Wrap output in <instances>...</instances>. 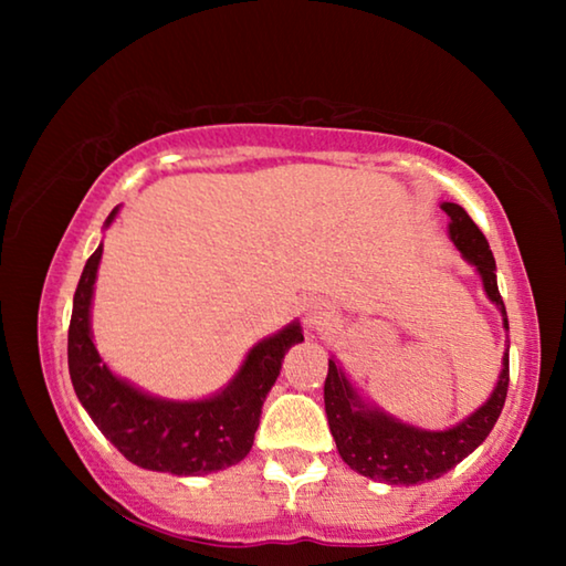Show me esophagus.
I'll return each mask as SVG.
<instances>
[{"instance_id":"1","label":"esophagus","mask_w":566,"mask_h":566,"mask_svg":"<svg viewBox=\"0 0 566 566\" xmlns=\"http://www.w3.org/2000/svg\"><path fill=\"white\" fill-rule=\"evenodd\" d=\"M334 322V312L329 302L310 300L304 304V324L310 332H324Z\"/></svg>"}]
</instances>
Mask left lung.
<instances>
[{"instance_id":"1","label":"left lung","mask_w":566,"mask_h":566,"mask_svg":"<svg viewBox=\"0 0 566 566\" xmlns=\"http://www.w3.org/2000/svg\"><path fill=\"white\" fill-rule=\"evenodd\" d=\"M442 209L449 217V239L476 270L486 296L502 314L504 329L510 332L500 286H496V264L490 242L462 207L442 202ZM506 387H510V344L502 357L496 387L482 407H476L472 415L449 429H421L364 399L349 381L347 371L339 367L337 357H332L327 381H324V409H327L332 437L344 464L375 482L409 486L447 474L490 437L502 415Z\"/></svg>"}]
</instances>
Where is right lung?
I'll return each mask as SVG.
<instances>
[{
	"instance_id": "add662e5",
	"label": "right lung",
	"mask_w": 566,
	"mask_h": 566,
	"mask_svg": "<svg viewBox=\"0 0 566 566\" xmlns=\"http://www.w3.org/2000/svg\"><path fill=\"white\" fill-rule=\"evenodd\" d=\"M119 207L104 222L107 229ZM102 262V244L84 264L72 304L70 377L94 424L132 464L151 472L199 476L227 469L249 454L260 427L262 405L280 377L282 359L304 342L294 319L256 342L229 385L205 399H165L114 375L92 339V296Z\"/></svg>"
}]
</instances>
